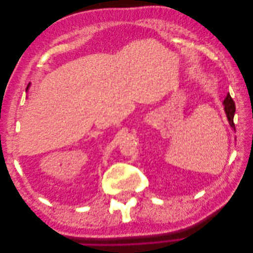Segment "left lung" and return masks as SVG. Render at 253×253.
<instances>
[{
	"label": "left lung",
	"mask_w": 253,
	"mask_h": 253,
	"mask_svg": "<svg viewBox=\"0 0 253 253\" xmlns=\"http://www.w3.org/2000/svg\"><path fill=\"white\" fill-rule=\"evenodd\" d=\"M224 105H225V112L227 115V118L229 120V124L230 126L235 128L234 122H233V117H234V113H235V103L233 101V99L231 98L230 94H228L226 99L224 100Z\"/></svg>",
	"instance_id": "obj_1"
}]
</instances>
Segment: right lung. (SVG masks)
<instances>
[{
	"mask_svg": "<svg viewBox=\"0 0 253 253\" xmlns=\"http://www.w3.org/2000/svg\"><path fill=\"white\" fill-rule=\"evenodd\" d=\"M27 88H28V86H27Z\"/></svg>",
	"mask_w": 253,
	"mask_h": 253,
	"instance_id": "add662e5",
	"label": "right lung"
}]
</instances>
